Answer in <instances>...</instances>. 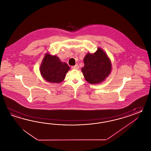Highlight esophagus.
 Returning a JSON list of instances; mask_svg holds the SVG:
<instances>
[{
  "mask_svg": "<svg viewBox=\"0 0 151 151\" xmlns=\"http://www.w3.org/2000/svg\"><path fill=\"white\" fill-rule=\"evenodd\" d=\"M71 68H72L73 69L78 70L79 69V66H78V65H75V66H72Z\"/></svg>",
  "mask_w": 151,
  "mask_h": 151,
  "instance_id": "esophagus-1",
  "label": "esophagus"
}]
</instances>
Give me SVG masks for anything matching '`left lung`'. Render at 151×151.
Wrapping results in <instances>:
<instances>
[{
    "mask_svg": "<svg viewBox=\"0 0 151 151\" xmlns=\"http://www.w3.org/2000/svg\"><path fill=\"white\" fill-rule=\"evenodd\" d=\"M83 62L82 71L85 80L91 84L102 82L110 74L111 61L106 53L100 48L93 54L87 53Z\"/></svg>",
    "mask_w": 151,
    "mask_h": 151,
    "instance_id": "1",
    "label": "left lung"
}]
</instances>
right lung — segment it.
Instances as JSON below:
<instances>
[{"mask_svg": "<svg viewBox=\"0 0 151 151\" xmlns=\"http://www.w3.org/2000/svg\"><path fill=\"white\" fill-rule=\"evenodd\" d=\"M70 67L62 63L57 56L46 54L40 66V72L46 81L52 83H60L65 78Z\"/></svg>", "mask_w": 151, "mask_h": 151, "instance_id": "add662e5", "label": "right lung"}]
</instances>
